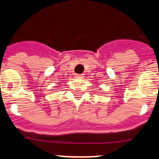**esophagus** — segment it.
Listing matches in <instances>:
<instances>
[{
    "instance_id": "1",
    "label": "esophagus",
    "mask_w": 159,
    "mask_h": 159,
    "mask_svg": "<svg viewBox=\"0 0 159 159\" xmlns=\"http://www.w3.org/2000/svg\"><path fill=\"white\" fill-rule=\"evenodd\" d=\"M75 77L76 78H79V79H80V78H83V75H75Z\"/></svg>"
}]
</instances>
